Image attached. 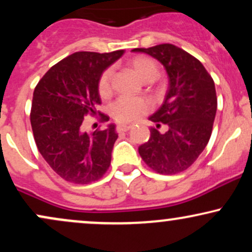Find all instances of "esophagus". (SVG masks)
Returning <instances> with one entry per match:
<instances>
[{"instance_id": "obj_1", "label": "esophagus", "mask_w": 252, "mask_h": 252, "mask_svg": "<svg viewBox=\"0 0 252 252\" xmlns=\"http://www.w3.org/2000/svg\"><path fill=\"white\" fill-rule=\"evenodd\" d=\"M131 126H128V124H118L117 126V132H126L129 131L131 129Z\"/></svg>"}]
</instances>
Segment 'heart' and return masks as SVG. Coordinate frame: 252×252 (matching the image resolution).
I'll return each instance as SVG.
<instances>
[{
  "mask_svg": "<svg viewBox=\"0 0 252 252\" xmlns=\"http://www.w3.org/2000/svg\"><path fill=\"white\" fill-rule=\"evenodd\" d=\"M132 72L144 83H150L158 76V66L152 58L138 56L129 63ZM112 70L108 68L100 74L98 80V92L99 96L106 98L111 94ZM149 104L140 98L122 97L111 105V115L121 123H130L138 120L149 111Z\"/></svg>",
  "mask_w": 252,
  "mask_h": 252,
  "instance_id": "1",
  "label": "heart"
}]
</instances>
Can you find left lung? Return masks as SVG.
Masks as SVG:
<instances>
[{
  "label": "left lung",
  "mask_w": 252,
  "mask_h": 252,
  "mask_svg": "<svg viewBox=\"0 0 252 252\" xmlns=\"http://www.w3.org/2000/svg\"><path fill=\"white\" fill-rule=\"evenodd\" d=\"M163 65L168 90L162 105L149 120L168 126L152 128L148 142L138 147L142 160L160 174H176L192 164L209 143L217 112L215 82L202 63L170 43L135 48Z\"/></svg>",
  "instance_id": "8db88e82"
}]
</instances>
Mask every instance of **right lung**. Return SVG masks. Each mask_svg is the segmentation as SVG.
Masks as SVG:
<instances>
[{"mask_svg":"<svg viewBox=\"0 0 252 252\" xmlns=\"http://www.w3.org/2000/svg\"><path fill=\"white\" fill-rule=\"evenodd\" d=\"M124 51L111 53L76 52L53 67L37 83L33 94L31 124L40 154L58 175L74 184L102 178L111 162L118 134L114 123L104 130L86 132L84 117L97 115L102 103L98 80ZM104 121L109 117L102 115Z\"/></svg>","mask_w":252,"mask_h":252,"instance_id":"obj_1","label":"right lung"}]
</instances>
